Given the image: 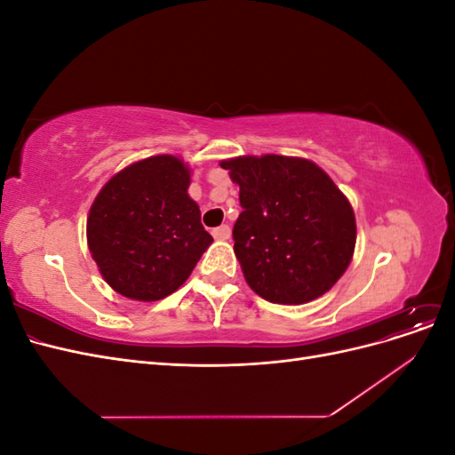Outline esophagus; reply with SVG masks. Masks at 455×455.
Segmentation results:
<instances>
[{"label":"esophagus","mask_w":455,"mask_h":455,"mask_svg":"<svg viewBox=\"0 0 455 455\" xmlns=\"http://www.w3.org/2000/svg\"><path fill=\"white\" fill-rule=\"evenodd\" d=\"M212 237H214V239H218V241H226V239H229V237H231V228H229L228 224L214 228V229H212Z\"/></svg>","instance_id":"obj_1"}]
</instances>
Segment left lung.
I'll use <instances>...</instances> for the list:
<instances>
[{"instance_id":"left-lung-1","label":"left lung","mask_w":455,"mask_h":455,"mask_svg":"<svg viewBox=\"0 0 455 455\" xmlns=\"http://www.w3.org/2000/svg\"><path fill=\"white\" fill-rule=\"evenodd\" d=\"M220 167L239 184L233 251L252 291L288 306L328 292L356 241L351 204L330 176L307 159L284 156L237 157Z\"/></svg>"}]
</instances>
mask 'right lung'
Instances as JSON below:
<instances>
[{
	"mask_svg": "<svg viewBox=\"0 0 455 455\" xmlns=\"http://www.w3.org/2000/svg\"><path fill=\"white\" fill-rule=\"evenodd\" d=\"M189 171L156 156L117 172L96 196L87 241L104 281L121 296L156 301L178 291L212 237L188 196Z\"/></svg>",
	"mask_w": 455,
	"mask_h": 455,
	"instance_id": "1",
	"label": "right lung"
}]
</instances>
